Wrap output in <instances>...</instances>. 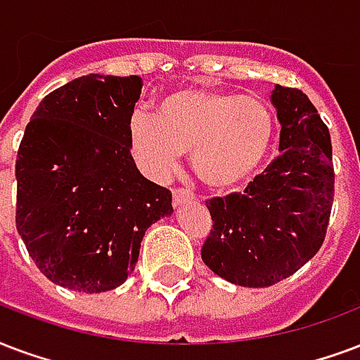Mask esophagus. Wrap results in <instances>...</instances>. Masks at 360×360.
Wrapping results in <instances>:
<instances>
[{"label": "esophagus", "instance_id": "34e87169", "mask_svg": "<svg viewBox=\"0 0 360 360\" xmlns=\"http://www.w3.org/2000/svg\"><path fill=\"white\" fill-rule=\"evenodd\" d=\"M193 191L190 190H174L172 191V202H174V207H178V205H182V202L190 201V199H193Z\"/></svg>", "mask_w": 360, "mask_h": 360}]
</instances>
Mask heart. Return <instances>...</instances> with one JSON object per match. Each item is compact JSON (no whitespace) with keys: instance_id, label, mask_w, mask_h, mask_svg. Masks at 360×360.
Listing matches in <instances>:
<instances>
[{"instance_id":"obj_1","label":"heart","mask_w":360,"mask_h":360,"mask_svg":"<svg viewBox=\"0 0 360 360\" xmlns=\"http://www.w3.org/2000/svg\"><path fill=\"white\" fill-rule=\"evenodd\" d=\"M275 121L256 96L188 89L165 96L158 117L134 113L129 148L139 169L153 180L176 170L182 151H191V167L214 190L237 188L256 174L271 146Z\"/></svg>"}]
</instances>
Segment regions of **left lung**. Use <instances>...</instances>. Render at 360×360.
<instances>
[{"instance_id": "left-lung-1", "label": "left lung", "mask_w": 360, "mask_h": 360, "mask_svg": "<svg viewBox=\"0 0 360 360\" xmlns=\"http://www.w3.org/2000/svg\"><path fill=\"white\" fill-rule=\"evenodd\" d=\"M271 104L281 123L279 158L243 193L212 197V229L201 258L239 286H271L311 260L324 241L334 165L328 127L300 89L275 85Z\"/></svg>"}]
</instances>
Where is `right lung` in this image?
Listing matches in <instances>:
<instances>
[{"label": "right lung", "mask_w": 360, "mask_h": 360, "mask_svg": "<svg viewBox=\"0 0 360 360\" xmlns=\"http://www.w3.org/2000/svg\"><path fill=\"white\" fill-rule=\"evenodd\" d=\"M139 75L89 74L39 102L16 155V229L39 271L77 292L123 285L172 193L129 148Z\"/></svg>", "instance_id": "add662e5"}]
</instances>
